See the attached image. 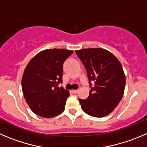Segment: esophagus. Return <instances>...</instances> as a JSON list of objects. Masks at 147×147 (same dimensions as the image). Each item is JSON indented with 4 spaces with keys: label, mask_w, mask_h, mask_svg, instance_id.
Wrapping results in <instances>:
<instances>
[{
    "label": "esophagus",
    "mask_w": 147,
    "mask_h": 147,
    "mask_svg": "<svg viewBox=\"0 0 147 147\" xmlns=\"http://www.w3.org/2000/svg\"><path fill=\"white\" fill-rule=\"evenodd\" d=\"M72 92H73L74 94H77V93L78 92V90H72Z\"/></svg>",
    "instance_id": "1"
}]
</instances>
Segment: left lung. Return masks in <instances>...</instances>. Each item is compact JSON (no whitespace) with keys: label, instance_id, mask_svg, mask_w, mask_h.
I'll return each instance as SVG.
<instances>
[{"label":"left lung","instance_id":"left-lung-1","mask_svg":"<svg viewBox=\"0 0 147 147\" xmlns=\"http://www.w3.org/2000/svg\"><path fill=\"white\" fill-rule=\"evenodd\" d=\"M75 52L86 67L90 82L94 80L87 99H79L82 109L92 117H105L116 108L124 94L125 75L121 63L101 48Z\"/></svg>","mask_w":147,"mask_h":147}]
</instances>
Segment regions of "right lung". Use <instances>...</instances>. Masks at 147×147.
I'll use <instances>...</instances> for the list:
<instances>
[{
    "label": "right lung",
    "mask_w": 147,
    "mask_h": 147,
    "mask_svg": "<svg viewBox=\"0 0 147 147\" xmlns=\"http://www.w3.org/2000/svg\"><path fill=\"white\" fill-rule=\"evenodd\" d=\"M73 51L46 49L29 61L22 78L24 98L31 110L49 118L64 110L69 92L58 84L62 83L63 63Z\"/></svg>",
    "instance_id": "1"
}]
</instances>
